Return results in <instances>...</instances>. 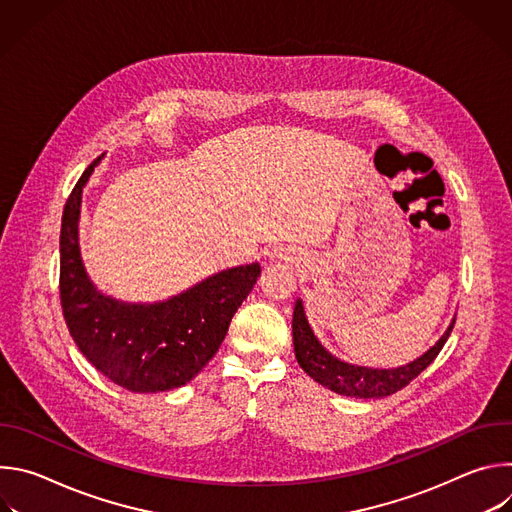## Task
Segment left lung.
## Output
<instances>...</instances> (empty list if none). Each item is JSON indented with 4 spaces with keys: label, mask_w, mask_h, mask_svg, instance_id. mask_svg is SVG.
Masks as SVG:
<instances>
[{
    "label": "left lung",
    "mask_w": 512,
    "mask_h": 512,
    "mask_svg": "<svg viewBox=\"0 0 512 512\" xmlns=\"http://www.w3.org/2000/svg\"><path fill=\"white\" fill-rule=\"evenodd\" d=\"M454 322L450 324L446 334L437 340L435 346H431L423 356L397 369L356 367V364H348L332 356L314 336L308 324L302 300L296 302L294 320H291V332H294V350H296L298 364L316 383L328 387L338 395L356 397V399H379V397H387L401 391L421 371L429 367V364L435 360V356L444 348L446 340L450 338Z\"/></svg>",
    "instance_id": "1"
}]
</instances>
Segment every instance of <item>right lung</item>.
Listing matches in <instances>:
<instances>
[{"label": "right lung", "instance_id": "add662e5", "mask_svg": "<svg viewBox=\"0 0 512 512\" xmlns=\"http://www.w3.org/2000/svg\"><path fill=\"white\" fill-rule=\"evenodd\" d=\"M97 158L72 188L60 227V306L72 340L93 367L133 393L190 383L223 344L261 273L259 263L218 271L156 304L117 302L91 283L79 253L81 194Z\"/></svg>", "mask_w": 512, "mask_h": 512}]
</instances>
